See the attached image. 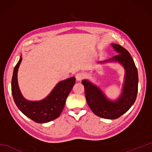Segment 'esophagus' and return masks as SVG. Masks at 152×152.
Segmentation results:
<instances>
[{
  "label": "esophagus",
  "mask_w": 152,
  "mask_h": 152,
  "mask_svg": "<svg viewBox=\"0 0 152 152\" xmlns=\"http://www.w3.org/2000/svg\"><path fill=\"white\" fill-rule=\"evenodd\" d=\"M85 74L83 72H78L76 74V78L78 81H81L82 80L85 78Z\"/></svg>",
  "instance_id": "esophagus-1"
}]
</instances>
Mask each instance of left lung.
Segmentation results:
<instances>
[{
	"mask_svg": "<svg viewBox=\"0 0 152 152\" xmlns=\"http://www.w3.org/2000/svg\"><path fill=\"white\" fill-rule=\"evenodd\" d=\"M112 46L119 54L102 62L115 61L124 67L125 80L119 99L115 101L108 99L97 86L88 80H83L82 83L84 86L87 103L93 112L102 118L114 119L127 112L136 101L138 76L137 69L129 51L119 44H112Z\"/></svg>",
	"mask_w": 152,
	"mask_h": 152,
	"instance_id": "8db88e82",
	"label": "left lung"
}]
</instances>
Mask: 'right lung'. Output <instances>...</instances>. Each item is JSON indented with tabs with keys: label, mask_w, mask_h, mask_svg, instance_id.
Returning <instances> with one entry per match:
<instances>
[{
	"label": "right lung",
	"mask_w": 152,
	"mask_h": 152,
	"mask_svg": "<svg viewBox=\"0 0 152 152\" xmlns=\"http://www.w3.org/2000/svg\"><path fill=\"white\" fill-rule=\"evenodd\" d=\"M21 61V57L14 68L12 79V93L16 106L23 114L38 124L47 123L57 118L63 111L76 78L71 77L59 82L42 101H27L21 95L18 83V71Z\"/></svg>",
	"instance_id": "add662e5"
}]
</instances>
